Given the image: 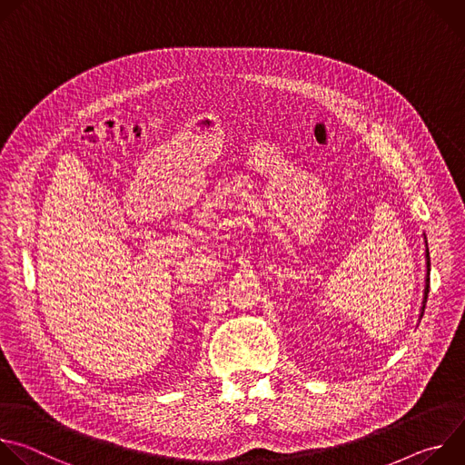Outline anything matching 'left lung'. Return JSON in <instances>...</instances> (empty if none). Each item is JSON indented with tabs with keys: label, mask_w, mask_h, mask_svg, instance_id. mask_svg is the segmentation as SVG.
I'll return each mask as SVG.
<instances>
[{
	"label": "left lung",
	"mask_w": 465,
	"mask_h": 465,
	"mask_svg": "<svg viewBox=\"0 0 465 465\" xmlns=\"http://www.w3.org/2000/svg\"><path fill=\"white\" fill-rule=\"evenodd\" d=\"M430 259H429V250H427V280H425V296H423V307H421V316H423V311H425V303H427V296H429V283H430Z\"/></svg>",
	"instance_id": "left-lung-1"
}]
</instances>
